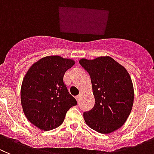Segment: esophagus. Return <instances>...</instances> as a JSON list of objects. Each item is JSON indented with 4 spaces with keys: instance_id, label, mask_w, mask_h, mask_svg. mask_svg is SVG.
<instances>
[{
    "instance_id": "obj_1",
    "label": "esophagus",
    "mask_w": 154,
    "mask_h": 154,
    "mask_svg": "<svg viewBox=\"0 0 154 154\" xmlns=\"http://www.w3.org/2000/svg\"><path fill=\"white\" fill-rule=\"evenodd\" d=\"M80 95H79V96H77V97H76V100H77V102H79V101H80Z\"/></svg>"
}]
</instances>
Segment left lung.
<instances>
[{
    "mask_svg": "<svg viewBox=\"0 0 154 154\" xmlns=\"http://www.w3.org/2000/svg\"><path fill=\"white\" fill-rule=\"evenodd\" d=\"M80 65L89 73L95 103L84 112L86 124L101 134H110L125 124L134 104V91L131 77L124 66L109 56L88 60Z\"/></svg>",
    "mask_w": 154,
    "mask_h": 154,
    "instance_id": "obj_1",
    "label": "left lung"
}]
</instances>
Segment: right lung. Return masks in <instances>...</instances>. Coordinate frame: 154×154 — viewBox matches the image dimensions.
I'll use <instances>...</instances> for the list:
<instances>
[{"mask_svg": "<svg viewBox=\"0 0 154 154\" xmlns=\"http://www.w3.org/2000/svg\"><path fill=\"white\" fill-rule=\"evenodd\" d=\"M74 63L58 55L44 57L33 63L23 77L20 89L23 113L42 131L61 125L67 110L77 105L63 82L65 72Z\"/></svg>", "mask_w": 154, "mask_h": 154, "instance_id": "1", "label": "right lung"}]
</instances>
